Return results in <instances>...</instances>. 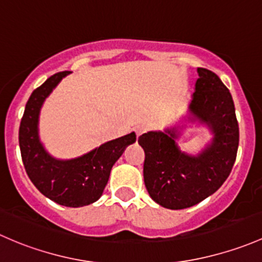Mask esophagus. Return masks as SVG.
<instances>
[{
  "label": "esophagus",
  "mask_w": 262,
  "mask_h": 262,
  "mask_svg": "<svg viewBox=\"0 0 262 262\" xmlns=\"http://www.w3.org/2000/svg\"><path fill=\"white\" fill-rule=\"evenodd\" d=\"M147 126L146 125H139V126H136V127H135V132H136V135L137 136H140V135H142V134H145V132L147 131Z\"/></svg>",
  "instance_id": "esophagus-1"
}]
</instances>
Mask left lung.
Masks as SVG:
<instances>
[{"label": "left lung", "instance_id": "1", "mask_svg": "<svg viewBox=\"0 0 262 262\" xmlns=\"http://www.w3.org/2000/svg\"><path fill=\"white\" fill-rule=\"evenodd\" d=\"M198 75L189 110L214 134L212 144L198 156H190L178 149L175 128L139 137L145 151V187L164 208L198 204L220 189L236 160L239 131L230 91L212 71L198 68Z\"/></svg>", "mask_w": 262, "mask_h": 262}]
</instances>
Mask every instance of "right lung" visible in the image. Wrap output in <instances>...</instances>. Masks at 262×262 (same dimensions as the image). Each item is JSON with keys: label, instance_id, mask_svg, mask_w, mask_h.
I'll list each match as a JSON object with an SVG mask.
<instances>
[{"label": "right lung", "instance_id": "1", "mask_svg": "<svg viewBox=\"0 0 262 262\" xmlns=\"http://www.w3.org/2000/svg\"><path fill=\"white\" fill-rule=\"evenodd\" d=\"M69 73L51 75L32 92L21 118L18 142L24 166L32 184L55 203L75 208L98 201L108 182L113 164L128 145L136 141V135L131 132L73 160L51 158L37 136L39 112L45 98Z\"/></svg>", "mask_w": 262, "mask_h": 262}]
</instances>
